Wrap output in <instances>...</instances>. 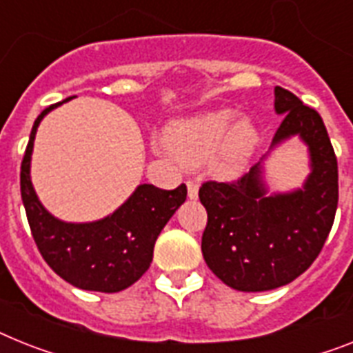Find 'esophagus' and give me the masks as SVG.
<instances>
[{"mask_svg": "<svg viewBox=\"0 0 353 353\" xmlns=\"http://www.w3.org/2000/svg\"><path fill=\"white\" fill-rule=\"evenodd\" d=\"M198 188H200V182L196 179H189L188 180V194L191 200L198 196Z\"/></svg>", "mask_w": 353, "mask_h": 353, "instance_id": "34e87169", "label": "esophagus"}]
</instances>
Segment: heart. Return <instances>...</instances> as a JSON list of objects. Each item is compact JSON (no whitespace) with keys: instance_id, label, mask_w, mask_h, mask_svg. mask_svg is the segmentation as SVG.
I'll use <instances>...</instances> for the list:
<instances>
[{"instance_id":"1","label":"heart","mask_w":353,"mask_h":353,"mask_svg":"<svg viewBox=\"0 0 353 353\" xmlns=\"http://www.w3.org/2000/svg\"><path fill=\"white\" fill-rule=\"evenodd\" d=\"M165 142L183 164L200 165L211 160L216 173L234 174L252 155L258 130L249 119H236L234 110L222 108L174 122Z\"/></svg>"}]
</instances>
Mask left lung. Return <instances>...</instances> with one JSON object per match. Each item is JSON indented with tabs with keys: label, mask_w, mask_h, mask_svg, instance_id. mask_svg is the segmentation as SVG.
I'll return each instance as SVG.
<instances>
[{
	"label": "left lung",
	"mask_w": 353,
	"mask_h": 353,
	"mask_svg": "<svg viewBox=\"0 0 353 353\" xmlns=\"http://www.w3.org/2000/svg\"><path fill=\"white\" fill-rule=\"evenodd\" d=\"M283 121L272 145L299 135L308 144L312 173L305 188L267 196L260 168L232 182L208 180L198 191L208 211L203 260L223 283L241 292L283 287L314 263L336 218L337 157L321 115L292 92L276 86Z\"/></svg>",
	"instance_id": "left-lung-1"
}]
</instances>
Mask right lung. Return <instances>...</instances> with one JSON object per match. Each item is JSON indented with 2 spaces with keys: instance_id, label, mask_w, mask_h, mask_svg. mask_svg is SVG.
Listing matches in <instances>:
<instances>
[{
  "instance_id": "add662e5",
  "label": "right lung",
  "mask_w": 353,
  "mask_h": 353,
  "mask_svg": "<svg viewBox=\"0 0 353 353\" xmlns=\"http://www.w3.org/2000/svg\"><path fill=\"white\" fill-rule=\"evenodd\" d=\"M72 97L65 99L63 103ZM63 103L41 112L21 162V198L37 249L55 274L83 290L121 292L150 269L160 231L185 202L188 188L160 189L142 183L112 216L92 223H65L37 200L30 182V155L41 119Z\"/></svg>"
}]
</instances>
